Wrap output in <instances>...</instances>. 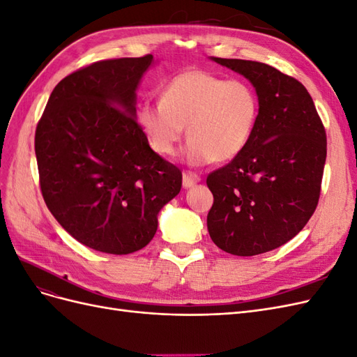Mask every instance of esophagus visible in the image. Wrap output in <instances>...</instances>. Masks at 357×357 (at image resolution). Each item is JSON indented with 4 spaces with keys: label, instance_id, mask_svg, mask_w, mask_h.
I'll use <instances>...</instances> for the list:
<instances>
[{
    "label": "esophagus",
    "instance_id": "1",
    "mask_svg": "<svg viewBox=\"0 0 357 357\" xmlns=\"http://www.w3.org/2000/svg\"><path fill=\"white\" fill-rule=\"evenodd\" d=\"M199 180H201V177L197 174V172H192V171L183 172V188L185 189L195 186Z\"/></svg>",
    "mask_w": 357,
    "mask_h": 357
}]
</instances>
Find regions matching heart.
I'll return each mask as SVG.
<instances>
[{
  "label": "heart",
  "instance_id": "b5f03b06",
  "mask_svg": "<svg viewBox=\"0 0 357 357\" xmlns=\"http://www.w3.org/2000/svg\"><path fill=\"white\" fill-rule=\"evenodd\" d=\"M257 113V95L247 82L193 68L172 77L160 100L139 102L137 122L162 156L176 153L186 131L183 155L192 165H205L238 156L253 135Z\"/></svg>",
  "mask_w": 357,
  "mask_h": 357
}]
</instances>
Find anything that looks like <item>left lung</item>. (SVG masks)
Masks as SVG:
<instances>
[{
  "instance_id": "left-lung-1",
  "label": "left lung",
  "mask_w": 357,
  "mask_h": 357,
  "mask_svg": "<svg viewBox=\"0 0 357 357\" xmlns=\"http://www.w3.org/2000/svg\"><path fill=\"white\" fill-rule=\"evenodd\" d=\"M253 84V135L228 165L210 172L213 243L235 256L286 244L314 213L326 162V132L305 86L256 61L211 58Z\"/></svg>"
}]
</instances>
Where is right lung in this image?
Here are the masks:
<instances>
[{
	"instance_id": "right-lung-1",
	"label": "right lung",
	"mask_w": 357,
	"mask_h": 357,
	"mask_svg": "<svg viewBox=\"0 0 357 357\" xmlns=\"http://www.w3.org/2000/svg\"><path fill=\"white\" fill-rule=\"evenodd\" d=\"M153 55L93 62L62 79L36 129L43 198L73 238L129 255L156 234L181 171L150 149L137 122V88Z\"/></svg>"
}]
</instances>
